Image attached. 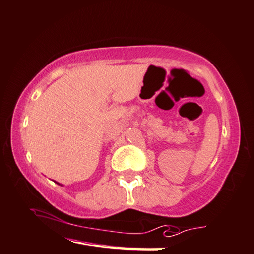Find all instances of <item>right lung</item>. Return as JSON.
Segmentation results:
<instances>
[{"label": "right lung", "mask_w": 254, "mask_h": 254, "mask_svg": "<svg viewBox=\"0 0 254 254\" xmlns=\"http://www.w3.org/2000/svg\"><path fill=\"white\" fill-rule=\"evenodd\" d=\"M57 184H60V183H58V182H57Z\"/></svg>", "instance_id": "obj_1"}]
</instances>
